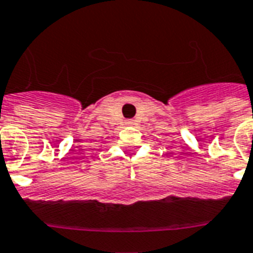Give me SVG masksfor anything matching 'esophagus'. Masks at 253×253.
<instances>
[{
    "label": "esophagus",
    "mask_w": 253,
    "mask_h": 253,
    "mask_svg": "<svg viewBox=\"0 0 253 253\" xmlns=\"http://www.w3.org/2000/svg\"><path fill=\"white\" fill-rule=\"evenodd\" d=\"M128 124H133V122H131V120H129V122H128Z\"/></svg>",
    "instance_id": "34e87169"
}]
</instances>
